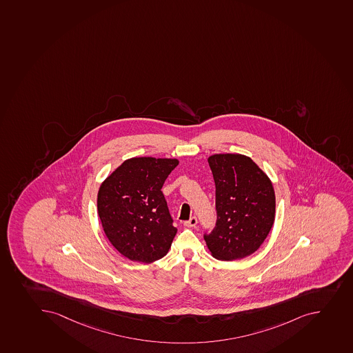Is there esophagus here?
<instances>
[{
    "label": "esophagus",
    "instance_id": "esophagus-1",
    "mask_svg": "<svg viewBox=\"0 0 353 353\" xmlns=\"http://www.w3.org/2000/svg\"><path fill=\"white\" fill-rule=\"evenodd\" d=\"M196 224H197V218H196V216H192V218L189 219L188 221L183 222V225L188 228L196 227Z\"/></svg>",
    "mask_w": 353,
    "mask_h": 353
}]
</instances>
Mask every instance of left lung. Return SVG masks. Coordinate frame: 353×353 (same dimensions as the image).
<instances>
[{"instance_id": "left-lung-1", "label": "left lung", "mask_w": 353, "mask_h": 353, "mask_svg": "<svg viewBox=\"0 0 353 353\" xmlns=\"http://www.w3.org/2000/svg\"><path fill=\"white\" fill-rule=\"evenodd\" d=\"M208 162L214 178L218 220L205 241L215 259L241 260L259 250L274 225V185L248 156L214 154Z\"/></svg>"}]
</instances>
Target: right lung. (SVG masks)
I'll list each match as a JSON object with an SVG mask.
<instances>
[{"mask_svg":"<svg viewBox=\"0 0 353 353\" xmlns=\"http://www.w3.org/2000/svg\"><path fill=\"white\" fill-rule=\"evenodd\" d=\"M178 164L176 159L132 157L100 185V222L110 244L126 259L152 263L171 248L178 229L172 224L162 187Z\"/></svg>","mask_w":353,"mask_h":353,"instance_id":"right-lung-1","label":"right lung"}]
</instances>
